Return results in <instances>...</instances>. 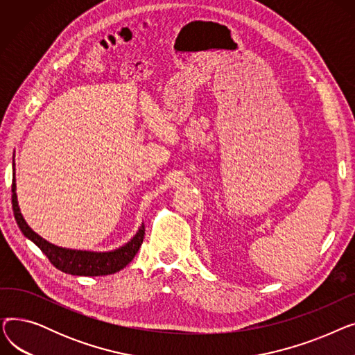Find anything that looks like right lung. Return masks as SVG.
Returning a JSON list of instances; mask_svg holds the SVG:
<instances>
[{
    "instance_id": "1",
    "label": "right lung",
    "mask_w": 355,
    "mask_h": 355,
    "mask_svg": "<svg viewBox=\"0 0 355 355\" xmlns=\"http://www.w3.org/2000/svg\"><path fill=\"white\" fill-rule=\"evenodd\" d=\"M17 184H15V164L12 161V185H11V201H12V211L18 227H20L21 233L31 240L33 243L39 248L51 262L53 266L58 268L59 270L76 275V276H105L116 273L121 269H123L130 260L135 257L138 253L145 234L144 223L138 229L137 234L130 239L128 243L123 246L109 250V252H90V250H76V249H67L55 246L42 236L37 234L24 220L20 206H18L17 200Z\"/></svg>"
}]
</instances>
